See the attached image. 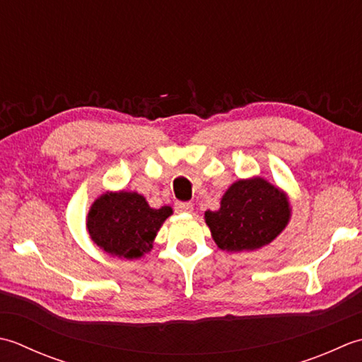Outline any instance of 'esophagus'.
<instances>
[{
    "label": "esophagus",
    "mask_w": 362,
    "mask_h": 362,
    "mask_svg": "<svg viewBox=\"0 0 362 362\" xmlns=\"http://www.w3.org/2000/svg\"><path fill=\"white\" fill-rule=\"evenodd\" d=\"M194 209V204L187 202H176L175 203V211L176 212H192Z\"/></svg>",
    "instance_id": "1"
}]
</instances>
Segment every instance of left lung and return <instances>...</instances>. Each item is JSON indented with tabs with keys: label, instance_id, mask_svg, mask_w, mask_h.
I'll return each mask as SVG.
<instances>
[{
	"label": "left lung",
	"instance_id": "1",
	"mask_svg": "<svg viewBox=\"0 0 362 362\" xmlns=\"http://www.w3.org/2000/svg\"><path fill=\"white\" fill-rule=\"evenodd\" d=\"M284 192L261 176L231 184L218 211H206L204 220L217 247L226 252H253L274 240L291 218Z\"/></svg>",
	"mask_w": 362,
	"mask_h": 362
}]
</instances>
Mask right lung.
Listing matches in <instances>:
<instances>
[{"mask_svg": "<svg viewBox=\"0 0 362 362\" xmlns=\"http://www.w3.org/2000/svg\"><path fill=\"white\" fill-rule=\"evenodd\" d=\"M172 214L170 206L150 208L137 192H106L90 206L87 231L107 255L137 259L153 248L159 228Z\"/></svg>", "mask_w": 362, "mask_h": 362, "instance_id": "right-lung-1", "label": "right lung"}]
</instances>
